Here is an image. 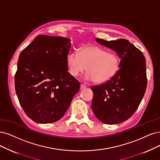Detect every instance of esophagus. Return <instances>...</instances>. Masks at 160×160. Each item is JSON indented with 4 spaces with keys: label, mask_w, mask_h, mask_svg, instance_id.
<instances>
[{
    "label": "esophagus",
    "mask_w": 160,
    "mask_h": 160,
    "mask_svg": "<svg viewBox=\"0 0 160 160\" xmlns=\"http://www.w3.org/2000/svg\"><path fill=\"white\" fill-rule=\"evenodd\" d=\"M87 86L83 84H80V89H84V88H86Z\"/></svg>",
    "instance_id": "1"
}]
</instances>
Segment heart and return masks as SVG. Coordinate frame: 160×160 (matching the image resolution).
<instances>
[{
    "mask_svg": "<svg viewBox=\"0 0 160 160\" xmlns=\"http://www.w3.org/2000/svg\"><path fill=\"white\" fill-rule=\"evenodd\" d=\"M67 63L69 72L72 76H78L86 69V80L103 84L116 75L120 67V58L116 53L108 52L99 47L86 46L79 52L73 51L69 53Z\"/></svg>",
    "mask_w": 160,
    "mask_h": 160,
    "instance_id": "obj_1",
    "label": "heart"
}]
</instances>
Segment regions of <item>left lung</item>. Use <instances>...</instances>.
I'll return each instance as SVG.
<instances>
[{
    "instance_id": "left-lung-1",
    "label": "left lung",
    "mask_w": 160,
    "mask_h": 160,
    "mask_svg": "<svg viewBox=\"0 0 160 160\" xmlns=\"http://www.w3.org/2000/svg\"><path fill=\"white\" fill-rule=\"evenodd\" d=\"M99 44L114 50L121 58L120 68L113 78L91 88L92 109L105 124H119L131 117L142 99L147 86L146 58L142 52L125 39L105 41Z\"/></svg>"
}]
</instances>
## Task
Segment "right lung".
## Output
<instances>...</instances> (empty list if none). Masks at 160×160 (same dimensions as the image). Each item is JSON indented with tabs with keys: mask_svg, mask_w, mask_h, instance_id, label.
Wrapping results in <instances>:
<instances>
[{
	"mask_svg": "<svg viewBox=\"0 0 160 160\" xmlns=\"http://www.w3.org/2000/svg\"><path fill=\"white\" fill-rule=\"evenodd\" d=\"M70 39L39 35L20 54L15 89L22 109L35 122L61 119L80 82L68 72Z\"/></svg>",
	"mask_w": 160,
	"mask_h": 160,
	"instance_id": "add662e5",
	"label": "right lung"
}]
</instances>
